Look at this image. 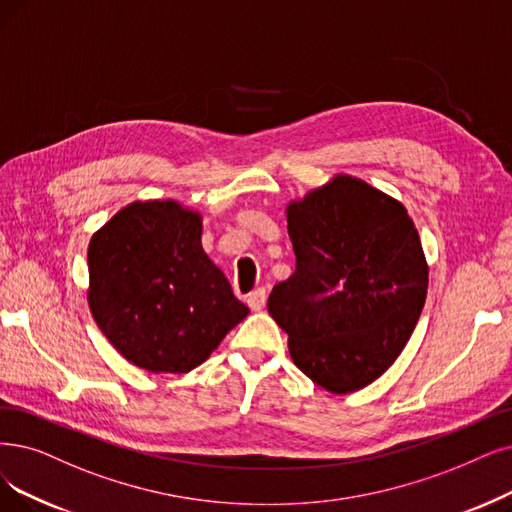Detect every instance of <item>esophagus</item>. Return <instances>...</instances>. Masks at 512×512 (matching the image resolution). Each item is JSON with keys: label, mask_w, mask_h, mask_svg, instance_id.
<instances>
[{"label": "esophagus", "mask_w": 512, "mask_h": 512, "mask_svg": "<svg viewBox=\"0 0 512 512\" xmlns=\"http://www.w3.org/2000/svg\"><path fill=\"white\" fill-rule=\"evenodd\" d=\"M264 304H267V290L264 288H258L248 296V306L252 311H262Z\"/></svg>", "instance_id": "esophagus-1"}]
</instances>
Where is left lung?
Masks as SVG:
<instances>
[{"label": "left lung", "instance_id": "obj_1", "mask_svg": "<svg viewBox=\"0 0 512 512\" xmlns=\"http://www.w3.org/2000/svg\"><path fill=\"white\" fill-rule=\"evenodd\" d=\"M296 271L277 283L269 313L292 361L325 391L344 395L380 378L410 340L428 264L403 203L338 174L292 201Z\"/></svg>", "mask_w": 512, "mask_h": 512}]
</instances>
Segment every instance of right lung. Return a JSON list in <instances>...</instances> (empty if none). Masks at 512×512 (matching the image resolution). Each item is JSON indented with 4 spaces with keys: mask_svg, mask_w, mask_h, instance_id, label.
Returning <instances> with one entry per match:
<instances>
[{
    "mask_svg": "<svg viewBox=\"0 0 512 512\" xmlns=\"http://www.w3.org/2000/svg\"><path fill=\"white\" fill-rule=\"evenodd\" d=\"M88 304L130 363L187 374L250 313L201 248V214L178 201H134L88 245Z\"/></svg>",
    "mask_w": 512,
    "mask_h": 512,
    "instance_id": "obj_1",
    "label": "right lung"
}]
</instances>
